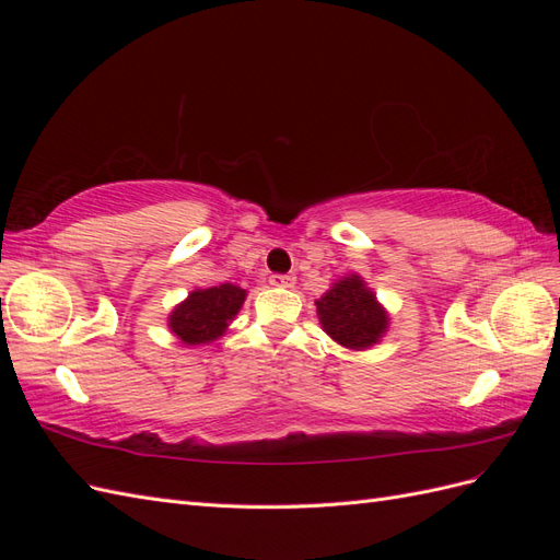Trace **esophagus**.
Returning <instances> with one entry per match:
<instances>
[{
	"label": "esophagus",
	"instance_id": "1",
	"mask_svg": "<svg viewBox=\"0 0 560 560\" xmlns=\"http://www.w3.org/2000/svg\"><path fill=\"white\" fill-rule=\"evenodd\" d=\"M294 282H296V278L294 276H270V284H276V287H284V290H290V287H294Z\"/></svg>",
	"mask_w": 560,
	"mask_h": 560
}]
</instances>
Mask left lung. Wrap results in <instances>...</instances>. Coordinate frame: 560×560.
I'll return each instance as SVG.
<instances>
[{"instance_id": "obj_1", "label": "left lung", "mask_w": 560, "mask_h": 560, "mask_svg": "<svg viewBox=\"0 0 560 560\" xmlns=\"http://www.w3.org/2000/svg\"><path fill=\"white\" fill-rule=\"evenodd\" d=\"M315 306L322 329L348 350L374 348L389 329V313L360 273L331 282Z\"/></svg>"}]
</instances>
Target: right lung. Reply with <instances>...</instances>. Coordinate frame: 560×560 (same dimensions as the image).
I'll return each instance as SVG.
<instances>
[{"label":"right lung","mask_w":560,"mask_h":560,"mask_svg":"<svg viewBox=\"0 0 560 560\" xmlns=\"http://www.w3.org/2000/svg\"><path fill=\"white\" fill-rule=\"evenodd\" d=\"M245 299L247 290L231 282L194 290L167 315V329L182 346H210L229 331Z\"/></svg>","instance_id":"obj_1"}]
</instances>
